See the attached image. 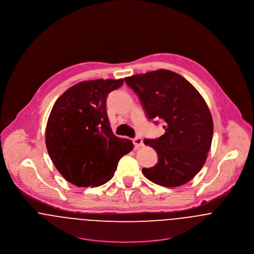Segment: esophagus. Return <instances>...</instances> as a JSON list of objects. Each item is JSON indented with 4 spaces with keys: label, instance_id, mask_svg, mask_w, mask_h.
<instances>
[{
    "label": "esophagus",
    "instance_id": "esophagus-1",
    "mask_svg": "<svg viewBox=\"0 0 254 254\" xmlns=\"http://www.w3.org/2000/svg\"><path fill=\"white\" fill-rule=\"evenodd\" d=\"M134 144L136 145L137 148H141V147H144V143H143V140L141 137H136L134 139Z\"/></svg>",
    "mask_w": 254,
    "mask_h": 254
}]
</instances>
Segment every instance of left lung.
Returning <instances> with one entry per match:
<instances>
[{
  "mask_svg": "<svg viewBox=\"0 0 254 254\" xmlns=\"http://www.w3.org/2000/svg\"><path fill=\"white\" fill-rule=\"evenodd\" d=\"M125 81L139 97L148 119L164 124V134L144 141L158 155L157 164L142 169L144 176L170 188L189 182L211 148L213 120L205 101L188 80L169 70L127 76Z\"/></svg>",
  "mask_w": 254,
  "mask_h": 254,
  "instance_id": "left-lung-1",
  "label": "left lung"
}]
</instances>
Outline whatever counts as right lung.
Instances as JSON below:
<instances>
[{
    "label": "right lung",
    "instance_id": "add662e5",
    "mask_svg": "<svg viewBox=\"0 0 254 254\" xmlns=\"http://www.w3.org/2000/svg\"><path fill=\"white\" fill-rule=\"evenodd\" d=\"M124 79L81 81L57 100L46 127V147L62 177L77 187H97L113 178L120 159L133 149L115 136L106 112L107 95Z\"/></svg>",
    "mask_w": 254,
    "mask_h": 254
}]
</instances>
